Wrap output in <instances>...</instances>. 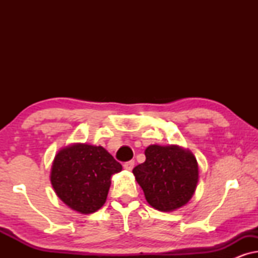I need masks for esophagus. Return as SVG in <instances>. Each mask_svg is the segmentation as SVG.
Segmentation results:
<instances>
[{"label": "esophagus", "instance_id": "1", "mask_svg": "<svg viewBox=\"0 0 258 258\" xmlns=\"http://www.w3.org/2000/svg\"><path fill=\"white\" fill-rule=\"evenodd\" d=\"M134 165H135V161H128V162H125L124 164H123V168L125 169V170H133V168H134Z\"/></svg>", "mask_w": 258, "mask_h": 258}]
</instances>
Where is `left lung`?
I'll use <instances>...</instances> for the list:
<instances>
[{
    "label": "left lung",
    "mask_w": 258,
    "mask_h": 258,
    "mask_svg": "<svg viewBox=\"0 0 258 258\" xmlns=\"http://www.w3.org/2000/svg\"><path fill=\"white\" fill-rule=\"evenodd\" d=\"M146 161L134 168L148 203L155 209H178L191 199L199 181V165L189 151L177 146H150Z\"/></svg>",
    "instance_id": "obj_1"
}]
</instances>
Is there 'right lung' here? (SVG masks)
<instances>
[{"label":"right lung","instance_id":"1","mask_svg":"<svg viewBox=\"0 0 258 258\" xmlns=\"http://www.w3.org/2000/svg\"><path fill=\"white\" fill-rule=\"evenodd\" d=\"M121 170V163L102 147L74 144L55 156L50 181L67 206L91 214L105 203L111 175Z\"/></svg>","mask_w":258,"mask_h":258}]
</instances>
